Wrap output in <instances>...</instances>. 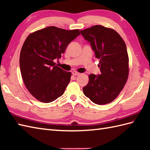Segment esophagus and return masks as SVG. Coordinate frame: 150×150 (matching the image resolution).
Instances as JSON below:
<instances>
[{
	"label": "esophagus",
	"instance_id": "esophagus-1",
	"mask_svg": "<svg viewBox=\"0 0 150 150\" xmlns=\"http://www.w3.org/2000/svg\"><path fill=\"white\" fill-rule=\"evenodd\" d=\"M72 74L73 75H80V73H79L76 71H72Z\"/></svg>",
	"mask_w": 150,
	"mask_h": 150
}]
</instances>
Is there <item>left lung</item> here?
Listing matches in <instances>:
<instances>
[{
  "mask_svg": "<svg viewBox=\"0 0 150 150\" xmlns=\"http://www.w3.org/2000/svg\"><path fill=\"white\" fill-rule=\"evenodd\" d=\"M91 44L95 57L100 60V74H90L84 94L98 105L115 99L126 83L129 74V59L126 44L117 31L96 25L81 30Z\"/></svg>",
  "mask_w": 150,
  "mask_h": 150,
  "instance_id": "8db88e82",
  "label": "left lung"
}]
</instances>
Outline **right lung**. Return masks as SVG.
<instances>
[{"instance_id": "obj_1", "label": "right lung", "mask_w": 150, "mask_h": 150, "mask_svg": "<svg viewBox=\"0 0 150 150\" xmlns=\"http://www.w3.org/2000/svg\"><path fill=\"white\" fill-rule=\"evenodd\" d=\"M79 35V30L50 26L30 34L20 54L21 75L28 90L38 100L48 103L64 93L71 72L55 66L68 44Z\"/></svg>"}]
</instances>
